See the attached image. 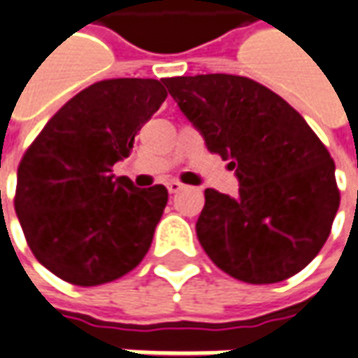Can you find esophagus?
<instances>
[{
  "label": "esophagus",
  "mask_w": 358,
  "mask_h": 358,
  "mask_svg": "<svg viewBox=\"0 0 358 358\" xmlns=\"http://www.w3.org/2000/svg\"><path fill=\"white\" fill-rule=\"evenodd\" d=\"M166 188H169L170 194H178L180 189H184V184L178 180H170V182H166Z\"/></svg>",
  "instance_id": "esophagus-1"
}]
</instances>
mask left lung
Masks as SVG:
<instances>
[{
	"label": "left lung",
	"mask_w": 358,
	"mask_h": 358,
	"mask_svg": "<svg viewBox=\"0 0 358 358\" xmlns=\"http://www.w3.org/2000/svg\"><path fill=\"white\" fill-rule=\"evenodd\" d=\"M213 155L237 170L239 196L206 189L196 233L213 264L249 284H274L322 250L339 210L335 162L296 109L235 74L166 78Z\"/></svg>",
	"instance_id": "left-lung-1"
}]
</instances>
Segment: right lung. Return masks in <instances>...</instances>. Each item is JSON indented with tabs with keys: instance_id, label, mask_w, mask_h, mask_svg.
<instances>
[{
	"instance_id": "add662e5",
	"label": "right lung",
	"mask_w": 358,
	"mask_h": 358,
	"mask_svg": "<svg viewBox=\"0 0 358 358\" xmlns=\"http://www.w3.org/2000/svg\"><path fill=\"white\" fill-rule=\"evenodd\" d=\"M164 80H101L66 101L17 169L15 213L35 259L74 286L125 276L145 259L169 189H138L111 166L164 101Z\"/></svg>"
}]
</instances>
